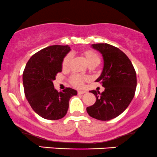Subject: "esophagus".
<instances>
[{"label":"esophagus","mask_w":157,"mask_h":157,"mask_svg":"<svg viewBox=\"0 0 157 157\" xmlns=\"http://www.w3.org/2000/svg\"><path fill=\"white\" fill-rule=\"evenodd\" d=\"M78 93V94H85V93H86V91H84V90H80L77 92Z\"/></svg>","instance_id":"1"}]
</instances>
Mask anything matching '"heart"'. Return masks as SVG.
Here are the masks:
<instances>
[{
    "mask_svg": "<svg viewBox=\"0 0 157 157\" xmlns=\"http://www.w3.org/2000/svg\"><path fill=\"white\" fill-rule=\"evenodd\" d=\"M82 55H83L86 60L89 66H90V65L97 66L101 63V56H100L99 53L97 51H94V50H86L82 52ZM71 59V56L70 54L66 55L65 56V58L63 60V63H62V66H63V68H68ZM85 80L86 77L78 75H75L71 77V82L74 86L80 87Z\"/></svg>",
    "mask_w": 157,
    "mask_h": 157,
    "instance_id": "heart-1",
    "label": "heart"
}]
</instances>
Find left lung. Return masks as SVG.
<instances>
[{
	"label": "left lung",
	"mask_w": 157,
	"mask_h": 157,
	"mask_svg": "<svg viewBox=\"0 0 157 157\" xmlns=\"http://www.w3.org/2000/svg\"><path fill=\"white\" fill-rule=\"evenodd\" d=\"M102 54L104 68L96 80L105 88L102 93L91 91L96 102L86 108L88 114L101 121H109L121 114L130 104L136 89V73L123 51L106 43L92 44Z\"/></svg>",
	"instance_id": "left-lung-1"
}]
</instances>
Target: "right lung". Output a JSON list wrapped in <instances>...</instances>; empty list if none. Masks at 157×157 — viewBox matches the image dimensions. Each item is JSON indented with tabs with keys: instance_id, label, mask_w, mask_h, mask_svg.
<instances>
[{
	"instance_id": "1",
	"label": "right lung",
	"mask_w": 157,
	"mask_h": 157,
	"mask_svg": "<svg viewBox=\"0 0 157 157\" xmlns=\"http://www.w3.org/2000/svg\"><path fill=\"white\" fill-rule=\"evenodd\" d=\"M68 45H52L38 51L28 60L23 72L25 94L32 109L39 116L58 120L66 115L70 98L77 92L71 88L55 89L53 80L62 71V63L70 51Z\"/></svg>"
}]
</instances>
